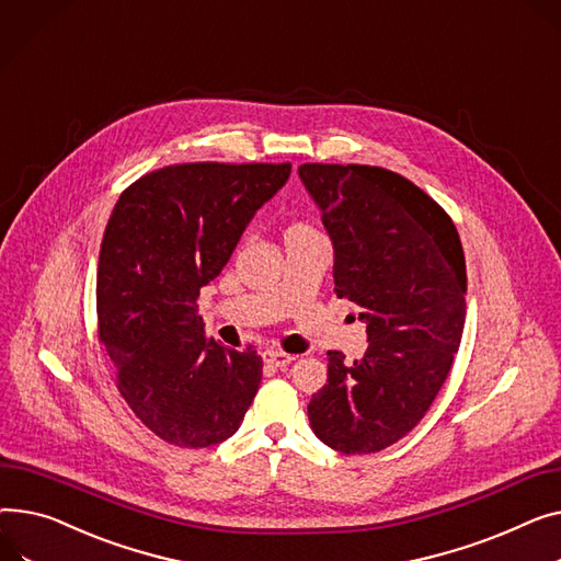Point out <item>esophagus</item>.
Masks as SVG:
<instances>
[{
    "instance_id": "obj_1",
    "label": "esophagus",
    "mask_w": 561,
    "mask_h": 561,
    "mask_svg": "<svg viewBox=\"0 0 561 561\" xmlns=\"http://www.w3.org/2000/svg\"><path fill=\"white\" fill-rule=\"evenodd\" d=\"M264 360H266L268 365H273V367H286L288 363L295 360V356H293V354H286V352H282V350H266V352H264Z\"/></svg>"
}]
</instances>
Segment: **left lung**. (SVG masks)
I'll return each mask as SVG.
<instances>
[{"label": "left lung", "mask_w": 561, "mask_h": 561, "mask_svg": "<svg viewBox=\"0 0 561 561\" xmlns=\"http://www.w3.org/2000/svg\"><path fill=\"white\" fill-rule=\"evenodd\" d=\"M297 171L333 243V290L360 309L369 341L350 365L327 354L309 422L333 451L377 454L420 424L449 377L467 313L462 243L451 216L394 171Z\"/></svg>", "instance_id": "left-lung-1"}]
</instances>
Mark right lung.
Listing matches in <instances>:
<instances>
[{"label":"right lung","mask_w":561,"mask_h":561,"mask_svg":"<svg viewBox=\"0 0 561 561\" xmlns=\"http://www.w3.org/2000/svg\"><path fill=\"white\" fill-rule=\"evenodd\" d=\"M290 164H173L119 196L96 273L99 339L137 420L184 449L232 437L261 383V356L205 335L198 295L228 264Z\"/></svg>","instance_id":"1"}]
</instances>
